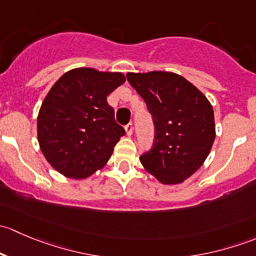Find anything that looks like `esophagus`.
<instances>
[{
	"label": "esophagus",
	"instance_id": "esophagus-1",
	"mask_svg": "<svg viewBox=\"0 0 256 256\" xmlns=\"http://www.w3.org/2000/svg\"><path fill=\"white\" fill-rule=\"evenodd\" d=\"M125 131H126V134H128V136H131L132 135V131H134V126H132V124H128V125L125 126Z\"/></svg>",
	"mask_w": 256,
	"mask_h": 256
}]
</instances>
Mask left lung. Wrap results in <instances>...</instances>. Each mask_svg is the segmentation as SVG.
Listing matches in <instances>:
<instances>
[{"instance_id": "left-lung-1", "label": "left lung", "mask_w": 256, "mask_h": 256, "mask_svg": "<svg viewBox=\"0 0 256 256\" xmlns=\"http://www.w3.org/2000/svg\"><path fill=\"white\" fill-rule=\"evenodd\" d=\"M126 78L154 125V144L140 156L141 164L161 183L183 182L202 166L216 138L210 102L174 73H128Z\"/></svg>"}]
</instances>
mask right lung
I'll use <instances>...</instances> for the list:
<instances>
[{
	"label": "right lung",
	"mask_w": 256,
	"mask_h": 256,
	"mask_svg": "<svg viewBox=\"0 0 256 256\" xmlns=\"http://www.w3.org/2000/svg\"><path fill=\"white\" fill-rule=\"evenodd\" d=\"M124 82L122 73L78 68L49 90L38 114V142L59 174L82 180L106 164L125 135L106 98Z\"/></svg>",
	"instance_id": "obj_1"
}]
</instances>
